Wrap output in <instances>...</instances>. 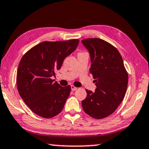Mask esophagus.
I'll return each instance as SVG.
<instances>
[{
  "label": "esophagus",
  "mask_w": 149,
  "mask_h": 149,
  "mask_svg": "<svg viewBox=\"0 0 149 149\" xmlns=\"http://www.w3.org/2000/svg\"><path fill=\"white\" fill-rule=\"evenodd\" d=\"M77 89V87H74V85H71V90L74 91H76Z\"/></svg>",
  "instance_id": "esophagus-1"
}]
</instances>
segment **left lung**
Here are the masks:
<instances>
[{
  "label": "left lung",
  "mask_w": 149,
  "mask_h": 149,
  "mask_svg": "<svg viewBox=\"0 0 149 149\" xmlns=\"http://www.w3.org/2000/svg\"><path fill=\"white\" fill-rule=\"evenodd\" d=\"M81 42L89 52V70L97 87L95 92L86 89L87 97L82 101V107L92 118H106L124 100L128 72L120 52L109 43L100 38L85 39Z\"/></svg>",
  "instance_id": "left-lung-1"
}]
</instances>
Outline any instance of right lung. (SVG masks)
Wrapping results in <instances>:
<instances>
[{"instance_id":"right-lung-1","label":"right lung","mask_w":149,"mask_h":149,"mask_svg":"<svg viewBox=\"0 0 149 149\" xmlns=\"http://www.w3.org/2000/svg\"><path fill=\"white\" fill-rule=\"evenodd\" d=\"M77 39L43 42L24 54L17 72V85L21 97L30 109L44 118L60 113L70 95V86L62 87L54 80L64 60L79 45Z\"/></svg>"}]
</instances>
